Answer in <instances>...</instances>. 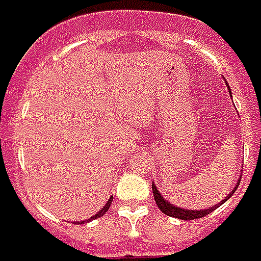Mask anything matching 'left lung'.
Instances as JSON below:
<instances>
[{
    "label": "left lung",
    "mask_w": 261,
    "mask_h": 261,
    "mask_svg": "<svg viewBox=\"0 0 261 261\" xmlns=\"http://www.w3.org/2000/svg\"><path fill=\"white\" fill-rule=\"evenodd\" d=\"M226 86H228L229 88L228 83H226ZM229 91H230V88H229ZM239 184H240V177L238 178V181H236L233 190H232V191H230V193H229L228 195L221 201V202L212 205V206H210V208H205V210H198V211L186 210V208H181V206H177V205L169 202V201L162 195V193L157 190V187L154 182L151 184V190H153V195H154V201H156L157 206H159V210L162 211L163 214H166V215H169V216H173V218H177V219H182V221H191V219H198V218H202V216L211 214L212 211H215L216 208H219L223 202H226V201H228V199L230 198L234 193H236V190H238Z\"/></svg>",
    "instance_id": "1"
}]
</instances>
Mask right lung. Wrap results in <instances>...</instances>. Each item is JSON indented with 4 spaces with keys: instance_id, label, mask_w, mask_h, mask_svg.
<instances>
[{
    "instance_id": "1",
    "label": "right lung",
    "mask_w": 261,
    "mask_h": 261,
    "mask_svg": "<svg viewBox=\"0 0 261 261\" xmlns=\"http://www.w3.org/2000/svg\"><path fill=\"white\" fill-rule=\"evenodd\" d=\"M112 198H114V197H110V199L107 201V204H105L104 206L101 208V210L98 211L95 215L91 216V218H88V219H86V221H81V222H79V223H88V222H90V221H92V219H97V218H101V216L104 215L105 212L108 211V208H110V206H111V204H112ZM75 223H77V222H75Z\"/></svg>"
}]
</instances>
